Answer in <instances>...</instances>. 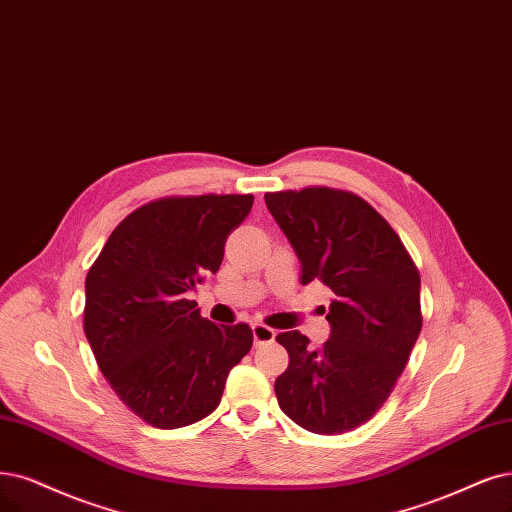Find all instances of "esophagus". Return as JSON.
I'll return each instance as SVG.
<instances>
[{
    "mask_svg": "<svg viewBox=\"0 0 512 512\" xmlns=\"http://www.w3.org/2000/svg\"><path fill=\"white\" fill-rule=\"evenodd\" d=\"M253 339H255V346H263V344H272L274 337H276V331L261 325V323H253Z\"/></svg>",
    "mask_w": 512,
    "mask_h": 512,
    "instance_id": "obj_1",
    "label": "esophagus"
}]
</instances>
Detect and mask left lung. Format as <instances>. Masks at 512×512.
<instances>
[{
	"instance_id": "1",
	"label": "left lung",
	"mask_w": 512,
	"mask_h": 512,
	"mask_svg": "<svg viewBox=\"0 0 512 512\" xmlns=\"http://www.w3.org/2000/svg\"><path fill=\"white\" fill-rule=\"evenodd\" d=\"M301 263L335 299L320 348L299 331L276 335L289 367L274 392L289 418L316 434L354 430L380 411L422 331L420 272L401 238L356 194L331 187L266 194Z\"/></svg>"
}]
</instances>
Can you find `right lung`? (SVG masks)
Segmentation results:
<instances>
[{
    "label": "right lung",
    "mask_w": 512,
    "mask_h": 512,
    "mask_svg": "<svg viewBox=\"0 0 512 512\" xmlns=\"http://www.w3.org/2000/svg\"><path fill=\"white\" fill-rule=\"evenodd\" d=\"M251 194L170 196L132 211L86 276L84 333L120 401L156 428L189 426L219 407L249 325H215L189 297L223 261Z\"/></svg>",
    "instance_id": "obj_1"
}]
</instances>
